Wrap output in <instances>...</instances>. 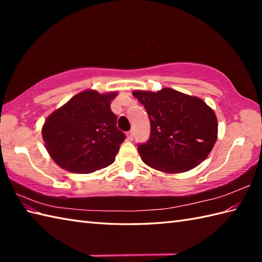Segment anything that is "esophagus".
Returning <instances> with one entry per match:
<instances>
[{
  "label": "esophagus",
  "instance_id": "34e87169",
  "mask_svg": "<svg viewBox=\"0 0 262 262\" xmlns=\"http://www.w3.org/2000/svg\"><path fill=\"white\" fill-rule=\"evenodd\" d=\"M127 138H128V140H129V141L134 140V133H133L132 130L128 132V133H127Z\"/></svg>",
  "mask_w": 262,
  "mask_h": 262
}]
</instances>
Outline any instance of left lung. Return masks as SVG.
I'll list each match as a JSON object with an SVG mask.
<instances>
[{"instance_id": "obj_1", "label": "left lung", "mask_w": 262, "mask_h": 262, "mask_svg": "<svg viewBox=\"0 0 262 262\" xmlns=\"http://www.w3.org/2000/svg\"><path fill=\"white\" fill-rule=\"evenodd\" d=\"M151 124L148 141L137 144L142 160L157 170L180 173L208 157L217 138L215 113L202 99L173 89L134 91Z\"/></svg>"}]
</instances>
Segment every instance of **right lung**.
Listing matches in <instances>:
<instances>
[{
  "instance_id": "1",
  "label": "right lung",
  "mask_w": 262,
  "mask_h": 262,
  "mask_svg": "<svg viewBox=\"0 0 262 262\" xmlns=\"http://www.w3.org/2000/svg\"><path fill=\"white\" fill-rule=\"evenodd\" d=\"M116 96V92H81L46 119L42 138L60 168L91 173L115 162L126 138L117 128V116L110 109Z\"/></svg>"
}]
</instances>
